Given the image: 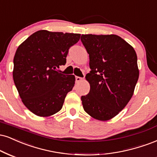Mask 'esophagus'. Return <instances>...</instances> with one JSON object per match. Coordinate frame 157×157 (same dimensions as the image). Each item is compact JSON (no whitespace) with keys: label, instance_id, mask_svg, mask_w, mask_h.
Here are the masks:
<instances>
[{"label":"esophagus","instance_id":"esophagus-1","mask_svg":"<svg viewBox=\"0 0 157 157\" xmlns=\"http://www.w3.org/2000/svg\"><path fill=\"white\" fill-rule=\"evenodd\" d=\"M82 80H83V78H82V77H75V80H76V82H81Z\"/></svg>","mask_w":157,"mask_h":157}]
</instances>
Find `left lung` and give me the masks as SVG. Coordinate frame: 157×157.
<instances>
[{
	"instance_id": "1",
	"label": "left lung",
	"mask_w": 157,
	"mask_h": 157,
	"mask_svg": "<svg viewBox=\"0 0 157 157\" xmlns=\"http://www.w3.org/2000/svg\"><path fill=\"white\" fill-rule=\"evenodd\" d=\"M81 41L91 69L86 76L90 91L81 97L83 109L95 119L109 120L132 97L139 77L137 54L117 35L82 34Z\"/></svg>"
}]
</instances>
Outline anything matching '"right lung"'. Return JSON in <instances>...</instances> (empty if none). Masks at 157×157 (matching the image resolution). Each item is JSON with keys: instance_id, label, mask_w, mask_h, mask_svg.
<instances>
[{"instance_id": "1", "label": "right lung", "mask_w": 157, "mask_h": 157, "mask_svg": "<svg viewBox=\"0 0 157 157\" xmlns=\"http://www.w3.org/2000/svg\"><path fill=\"white\" fill-rule=\"evenodd\" d=\"M80 38L79 33L41 30L18 47L13 79L25 106L36 116L48 117L60 111L72 90L75 76L56 69L65 65L69 49Z\"/></svg>"}]
</instances>
